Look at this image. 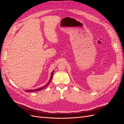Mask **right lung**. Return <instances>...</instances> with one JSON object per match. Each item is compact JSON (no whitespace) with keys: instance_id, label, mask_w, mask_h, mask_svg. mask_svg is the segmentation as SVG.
<instances>
[{"instance_id":"obj_1","label":"right lung","mask_w":124,"mask_h":124,"mask_svg":"<svg viewBox=\"0 0 124 124\" xmlns=\"http://www.w3.org/2000/svg\"><path fill=\"white\" fill-rule=\"evenodd\" d=\"M53 72H54V70L52 71V73H51V77H50V80L49 81H48V83L45 85L44 86H43V87H40L39 88H37V89H28V90H25V92H38L39 91H40V90H42L43 89H44V88H46V87H47V86L48 85H49V84H50V82L51 81V80L52 78V77H53Z\"/></svg>"}]
</instances>
